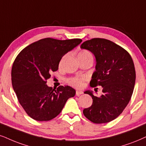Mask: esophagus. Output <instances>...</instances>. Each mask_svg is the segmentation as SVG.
<instances>
[{"instance_id":"34e87169","label":"esophagus","mask_w":146,"mask_h":146,"mask_svg":"<svg viewBox=\"0 0 146 146\" xmlns=\"http://www.w3.org/2000/svg\"><path fill=\"white\" fill-rule=\"evenodd\" d=\"M83 94L82 91H80V90H77L76 91V96H79L80 95H82Z\"/></svg>"}]
</instances>
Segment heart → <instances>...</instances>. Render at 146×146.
<instances>
[{
    "label": "heart",
    "instance_id": "obj_1",
    "mask_svg": "<svg viewBox=\"0 0 146 146\" xmlns=\"http://www.w3.org/2000/svg\"><path fill=\"white\" fill-rule=\"evenodd\" d=\"M92 56V54H90L88 51L85 50H83L80 51L78 54V56ZM85 80V77H74V78H71L69 79V83L71 86L77 87V88H81L83 86V82Z\"/></svg>",
    "mask_w": 146,
    "mask_h": 146
}]
</instances>
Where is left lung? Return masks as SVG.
<instances>
[{"instance_id": "obj_1", "label": "left lung", "mask_w": 146, "mask_h": 146, "mask_svg": "<svg viewBox=\"0 0 146 146\" xmlns=\"http://www.w3.org/2000/svg\"><path fill=\"white\" fill-rule=\"evenodd\" d=\"M80 47L95 56L96 71L90 84L92 88L102 86L103 92L100 97L90 90L84 92L93 102L83 113L94 123H108L122 113L131 98L135 83L133 61L126 50L104 38L87 40Z\"/></svg>"}]
</instances>
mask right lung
Instances as JSON below:
<instances>
[{
  "mask_svg": "<svg viewBox=\"0 0 146 146\" xmlns=\"http://www.w3.org/2000/svg\"><path fill=\"white\" fill-rule=\"evenodd\" d=\"M79 38L60 40L47 38L31 44L16 57L11 70L12 86L18 100L33 119L48 121L58 116L67 100L75 95L70 86L53 89L47 86L62 57L78 46Z\"/></svg>",
  "mask_w": 146,
  "mask_h": 146,
  "instance_id": "1",
  "label": "right lung"
}]
</instances>
